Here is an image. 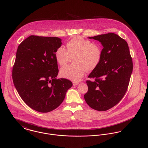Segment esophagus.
I'll return each instance as SVG.
<instances>
[{
  "instance_id": "34e87169",
  "label": "esophagus",
  "mask_w": 148,
  "mask_h": 148,
  "mask_svg": "<svg viewBox=\"0 0 148 148\" xmlns=\"http://www.w3.org/2000/svg\"><path fill=\"white\" fill-rule=\"evenodd\" d=\"M78 84H79L78 82H73V85H77Z\"/></svg>"
}]
</instances>
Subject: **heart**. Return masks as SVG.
<instances>
[{
  "instance_id": "obj_1",
  "label": "heart",
  "mask_w": 148,
  "mask_h": 148,
  "mask_svg": "<svg viewBox=\"0 0 148 148\" xmlns=\"http://www.w3.org/2000/svg\"><path fill=\"white\" fill-rule=\"evenodd\" d=\"M66 48L67 49L60 46L55 53L56 62L61 66L68 63L70 57L75 56L73 65L65 66L60 69V75L64 78L79 82L84 76L86 70L88 72L94 70L101 60V47L82 37L76 36L71 39Z\"/></svg>"
}]
</instances>
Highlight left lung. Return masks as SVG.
Here are the masks:
<instances>
[{
    "mask_svg": "<svg viewBox=\"0 0 148 148\" xmlns=\"http://www.w3.org/2000/svg\"><path fill=\"white\" fill-rule=\"evenodd\" d=\"M103 46L99 65L86 81L84 95L87 104L93 109L106 111L118 104L125 95L133 71V62L127 42L114 33L89 37Z\"/></svg>",
    "mask_w": 148,
    "mask_h": 148,
    "instance_id": "8db88e82",
    "label": "left lung"
}]
</instances>
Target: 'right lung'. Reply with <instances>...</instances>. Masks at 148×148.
<instances>
[{
    "label": "right lung",
    "mask_w": 148,
    "mask_h": 148,
    "mask_svg": "<svg viewBox=\"0 0 148 148\" xmlns=\"http://www.w3.org/2000/svg\"><path fill=\"white\" fill-rule=\"evenodd\" d=\"M62 44L57 37L31 35L18 46L12 69L14 84L24 102L38 112L55 109L72 86L69 80L56 78L59 69L55 53Z\"/></svg>",
    "instance_id": "add662e5"
}]
</instances>
